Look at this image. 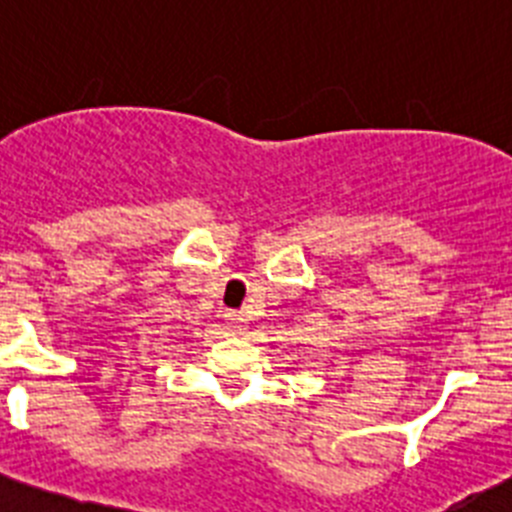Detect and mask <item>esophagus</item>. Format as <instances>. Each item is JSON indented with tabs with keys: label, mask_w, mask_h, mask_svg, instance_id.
Segmentation results:
<instances>
[{
	"label": "esophagus",
	"mask_w": 512,
	"mask_h": 512,
	"mask_svg": "<svg viewBox=\"0 0 512 512\" xmlns=\"http://www.w3.org/2000/svg\"><path fill=\"white\" fill-rule=\"evenodd\" d=\"M225 325L233 336H241L243 330H246V318H243L241 312H225Z\"/></svg>",
	"instance_id": "34e87169"
}]
</instances>
